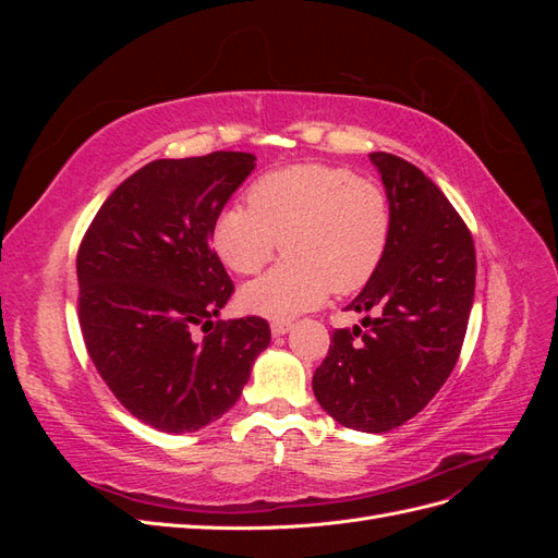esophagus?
I'll use <instances>...</instances> for the list:
<instances>
[{
    "mask_svg": "<svg viewBox=\"0 0 558 558\" xmlns=\"http://www.w3.org/2000/svg\"><path fill=\"white\" fill-rule=\"evenodd\" d=\"M291 328H293L291 320H275V324L269 326V330H272V335H275V337H281V335H286V332H289Z\"/></svg>",
    "mask_w": 558,
    "mask_h": 558,
    "instance_id": "34e87169",
    "label": "esophagus"
}]
</instances>
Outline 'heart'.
Listing matches in <instances>:
<instances>
[{"label": "heart", "mask_w": 558, "mask_h": 558, "mask_svg": "<svg viewBox=\"0 0 558 558\" xmlns=\"http://www.w3.org/2000/svg\"><path fill=\"white\" fill-rule=\"evenodd\" d=\"M248 207L216 216L211 246L232 272L256 275L283 248L286 258L240 291L242 310L291 318L330 291L353 293L377 272L388 244L386 195L375 181L340 167L291 165L251 183Z\"/></svg>", "instance_id": "heart-1"}]
</instances>
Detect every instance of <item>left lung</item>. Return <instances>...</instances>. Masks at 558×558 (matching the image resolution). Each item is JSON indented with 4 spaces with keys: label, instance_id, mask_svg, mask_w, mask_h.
I'll list each match as a JSON object with an SVG mask.
<instances>
[{
    "label": "left lung",
    "instance_id": "1",
    "mask_svg": "<svg viewBox=\"0 0 558 558\" xmlns=\"http://www.w3.org/2000/svg\"><path fill=\"white\" fill-rule=\"evenodd\" d=\"M388 199V244L347 310L373 312L330 337L312 388L337 424L386 433L426 408L459 361L475 298V244L445 193L391 154H369Z\"/></svg>",
    "mask_w": 558,
    "mask_h": 558
}]
</instances>
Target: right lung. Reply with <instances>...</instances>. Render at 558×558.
Instances as JSON below:
<instances>
[{"instance_id":"right-lung-1","label":"right lung","mask_w":558,"mask_h":558,"mask_svg":"<svg viewBox=\"0 0 558 558\" xmlns=\"http://www.w3.org/2000/svg\"><path fill=\"white\" fill-rule=\"evenodd\" d=\"M256 156L154 160L99 207L76 256L86 349L123 408L162 433H193L240 400L269 344L265 318L216 320L232 281L211 228ZM217 326L197 343L190 332Z\"/></svg>"}]
</instances>
